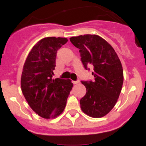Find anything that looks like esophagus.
Segmentation results:
<instances>
[{"label": "esophagus", "instance_id": "esophagus-1", "mask_svg": "<svg viewBox=\"0 0 146 146\" xmlns=\"http://www.w3.org/2000/svg\"><path fill=\"white\" fill-rule=\"evenodd\" d=\"M73 84H77L79 83V81H78V80L77 81H73Z\"/></svg>", "mask_w": 146, "mask_h": 146}]
</instances>
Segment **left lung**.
<instances>
[{
	"label": "left lung",
	"mask_w": 146,
	"mask_h": 146,
	"mask_svg": "<svg viewBox=\"0 0 146 146\" xmlns=\"http://www.w3.org/2000/svg\"><path fill=\"white\" fill-rule=\"evenodd\" d=\"M70 41L80 49L85 69H93V81H81L86 88L80 101L82 110L95 118L105 116L115 106L121 93L123 82L121 62L110 44L97 35L72 37Z\"/></svg>",
	"instance_id": "1"
}]
</instances>
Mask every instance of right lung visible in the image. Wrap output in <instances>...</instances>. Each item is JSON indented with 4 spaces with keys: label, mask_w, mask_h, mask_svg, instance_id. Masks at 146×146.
Segmentation results:
<instances>
[{
    "label": "right lung",
    "mask_w": 146,
    "mask_h": 146,
    "mask_svg": "<svg viewBox=\"0 0 146 146\" xmlns=\"http://www.w3.org/2000/svg\"><path fill=\"white\" fill-rule=\"evenodd\" d=\"M66 38H43L29 52L21 76V88L32 110L45 119L63 112L73 83L70 80H53L58 50L67 42Z\"/></svg>",
    "instance_id": "obj_1"
}]
</instances>
